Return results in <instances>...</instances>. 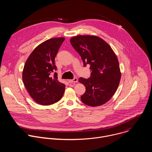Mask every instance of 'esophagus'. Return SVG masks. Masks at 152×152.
<instances>
[{
    "instance_id": "1",
    "label": "esophagus",
    "mask_w": 152,
    "mask_h": 152,
    "mask_svg": "<svg viewBox=\"0 0 152 152\" xmlns=\"http://www.w3.org/2000/svg\"><path fill=\"white\" fill-rule=\"evenodd\" d=\"M68 82H69V83H76V82H77V79L76 77H75V78H73V79H69V80H68Z\"/></svg>"
}]
</instances>
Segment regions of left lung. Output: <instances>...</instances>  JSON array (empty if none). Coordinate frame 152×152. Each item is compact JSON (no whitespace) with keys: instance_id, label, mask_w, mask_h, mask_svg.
I'll list each match as a JSON object with an SVG mask.
<instances>
[{"instance_id":"8db88e82","label":"left lung","mask_w":152,"mask_h":152,"mask_svg":"<svg viewBox=\"0 0 152 152\" xmlns=\"http://www.w3.org/2000/svg\"><path fill=\"white\" fill-rule=\"evenodd\" d=\"M70 43L80 55L83 64L90 66V77H80L86 91L82 102L90 106H99L109 101L116 92L121 78L117 57L112 48L97 36L77 35Z\"/></svg>"}]
</instances>
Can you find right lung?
<instances>
[{
  "instance_id": "right-lung-1",
  "label": "right lung",
  "mask_w": 152,
  "mask_h": 152,
  "mask_svg": "<svg viewBox=\"0 0 152 152\" xmlns=\"http://www.w3.org/2000/svg\"><path fill=\"white\" fill-rule=\"evenodd\" d=\"M65 38H50L38 45L24 66L23 83L31 97L38 104L50 105L62 97L65 85L58 80L55 58Z\"/></svg>"
}]
</instances>
